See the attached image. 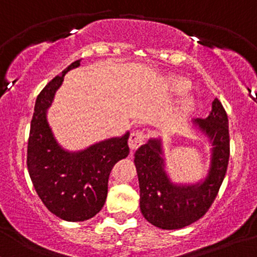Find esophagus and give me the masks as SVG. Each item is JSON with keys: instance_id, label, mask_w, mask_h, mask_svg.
I'll return each mask as SVG.
<instances>
[{"instance_id": "obj_1", "label": "esophagus", "mask_w": 257, "mask_h": 257, "mask_svg": "<svg viewBox=\"0 0 257 257\" xmlns=\"http://www.w3.org/2000/svg\"><path fill=\"white\" fill-rule=\"evenodd\" d=\"M145 138H146V135H145L142 132H134V133H132L131 137H129V141H128L131 150L132 151L138 150V148L140 147L142 144H144Z\"/></svg>"}]
</instances>
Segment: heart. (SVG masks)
Wrapping results in <instances>:
<instances>
[{
	"instance_id": "heart-1",
	"label": "heart",
	"mask_w": 257,
	"mask_h": 257,
	"mask_svg": "<svg viewBox=\"0 0 257 257\" xmlns=\"http://www.w3.org/2000/svg\"><path fill=\"white\" fill-rule=\"evenodd\" d=\"M170 83H171L172 91L176 92V93H184V92H187L190 88V82L187 79L181 78V76H174V78H171ZM191 104H193V100L190 98H185L182 101V105H183V107H185V109H188Z\"/></svg>"
}]
</instances>
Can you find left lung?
<instances>
[{
    "mask_svg": "<svg viewBox=\"0 0 257 257\" xmlns=\"http://www.w3.org/2000/svg\"><path fill=\"white\" fill-rule=\"evenodd\" d=\"M212 144L208 175L196 184H175L165 171L160 139H150L135 152L140 209L148 222L164 230H177L202 218L218 195L230 158L227 113L215 98L207 118H196Z\"/></svg>",
    "mask_w": 257,
    "mask_h": 257,
    "instance_id": "8db88e82",
    "label": "left lung"
}]
</instances>
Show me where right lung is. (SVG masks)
<instances>
[{"label":"right lung","instance_id":"obj_1","mask_svg":"<svg viewBox=\"0 0 257 257\" xmlns=\"http://www.w3.org/2000/svg\"><path fill=\"white\" fill-rule=\"evenodd\" d=\"M80 61L55 76L38 94L27 144V169L33 187L46 208L67 221H85L103 208L113 165L129 154L126 132L79 152H68L55 140L46 119L64 75Z\"/></svg>","mask_w":257,"mask_h":257}]
</instances>
